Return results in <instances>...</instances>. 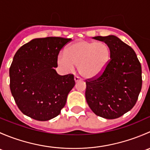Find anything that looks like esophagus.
Returning <instances> with one entry per match:
<instances>
[{"label":"esophagus","instance_id":"esophagus-1","mask_svg":"<svg viewBox=\"0 0 150 150\" xmlns=\"http://www.w3.org/2000/svg\"><path fill=\"white\" fill-rule=\"evenodd\" d=\"M74 79H75V83L78 82V81H81V78H80V77H78V76H75V78H74Z\"/></svg>","mask_w":150,"mask_h":150}]
</instances>
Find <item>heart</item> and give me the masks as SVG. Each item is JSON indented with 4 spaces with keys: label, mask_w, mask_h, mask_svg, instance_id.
I'll use <instances>...</instances> for the list:
<instances>
[{
    "label": "heart",
    "mask_w": 150,
    "mask_h": 150,
    "mask_svg": "<svg viewBox=\"0 0 150 150\" xmlns=\"http://www.w3.org/2000/svg\"><path fill=\"white\" fill-rule=\"evenodd\" d=\"M110 59L111 50L107 43L79 40L69 45L65 52L60 53L57 62L68 70L78 65V72L81 76L93 79L103 73Z\"/></svg>",
    "instance_id": "heart-1"
}]
</instances>
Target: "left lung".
Listing matches in <instances>:
<instances>
[{
	"instance_id": "left-lung-1",
	"label": "left lung",
	"mask_w": 150,
	"mask_h": 150,
	"mask_svg": "<svg viewBox=\"0 0 150 150\" xmlns=\"http://www.w3.org/2000/svg\"><path fill=\"white\" fill-rule=\"evenodd\" d=\"M111 50L105 71L86 81V99L91 110L99 117L115 119L134 107L142 89V67L135 51L117 36H96Z\"/></svg>"
}]
</instances>
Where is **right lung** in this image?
I'll use <instances>...</instances> for the list:
<instances>
[{"label": "right lung", "instance_id": "right-lung-1", "mask_svg": "<svg viewBox=\"0 0 150 150\" xmlns=\"http://www.w3.org/2000/svg\"><path fill=\"white\" fill-rule=\"evenodd\" d=\"M70 38H35L19 48L9 69L10 89L23 114L46 121L60 114L75 86L73 75H59L57 58Z\"/></svg>", "mask_w": 150, "mask_h": 150}]
</instances>
